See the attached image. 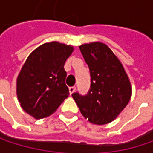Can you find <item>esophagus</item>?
I'll return each mask as SVG.
<instances>
[{"label": "esophagus", "mask_w": 153, "mask_h": 153, "mask_svg": "<svg viewBox=\"0 0 153 153\" xmlns=\"http://www.w3.org/2000/svg\"><path fill=\"white\" fill-rule=\"evenodd\" d=\"M76 90V87H70L69 88V92H70V95H72L73 93H74V91Z\"/></svg>", "instance_id": "obj_1"}]
</instances>
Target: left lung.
<instances>
[{"instance_id":"obj_1","label":"left lung","mask_w":153,"mask_h":153,"mask_svg":"<svg viewBox=\"0 0 153 153\" xmlns=\"http://www.w3.org/2000/svg\"><path fill=\"white\" fill-rule=\"evenodd\" d=\"M88 65L91 84L87 95L72 96L89 122L105 125L115 120L128 104L132 88L123 65L109 47L91 42L79 47Z\"/></svg>"}]
</instances>
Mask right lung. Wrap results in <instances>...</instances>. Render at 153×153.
<instances>
[{
	"label": "right lung",
	"mask_w": 153,
	"mask_h": 153,
	"mask_svg": "<svg viewBox=\"0 0 153 153\" xmlns=\"http://www.w3.org/2000/svg\"><path fill=\"white\" fill-rule=\"evenodd\" d=\"M74 47L52 42L34 49L16 79V96L23 110L40 120L51 115L69 96L66 59Z\"/></svg>",
	"instance_id": "1"
}]
</instances>
